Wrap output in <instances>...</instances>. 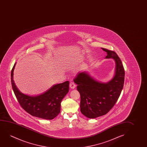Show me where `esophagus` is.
<instances>
[{
	"label": "esophagus",
	"mask_w": 147,
	"mask_h": 147,
	"mask_svg": "<svg viewBox=\"0 0 147 147\" xmlns=\"http://www.w3.org/2000/svg\"><path fill=\"white\" fill-rule=\"evenodd\" d=\"M69 86H70V88L71 89H74L76 87V85H75V84L73 82H70Z\"/></svg>",
	"instance_id": "34e87169"
}]
</instances>
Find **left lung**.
Wrapping results in <instances>:
<instances>
[{
    "label": "left lung",
    "mask_w": 147,
    "mask_h": 147,
    "mask_svg": "<svg viewBox=\"0 0 147 147\" xmlns=\"http://www.w3.org/2000/svg\"><path fill=\"white\" fill-rule=\"evenodd\" d=\"M107 53L105 58L113 59L115 62V75L107 82H101L83 71L79 73L74 80L80 94V111L89 119H94L109 113L115 105L123 87L125 70L121 59L113 51L102 48Z\"/></svg>",
    "instance_id": "obj_1"
}]
</instances>
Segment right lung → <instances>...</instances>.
<instances>
[{
  "instance_id": "add662e5",
  "label": "right lung",
  "mask_w": 147,
  "mask_h": 147,
  "mask_svg": "<svg viewBox=\"0 0 147 147\" xmlns=\"http://www.w3.org/2000/svg\"><path fill=\"white\" fill-rule=\"evenodd\" d=\"M14 64L11 72L12 89L22 109L34 117L51 120L60 113L61 102L69 91V82L54 85L42 94L36 96L24 94L20 92L13 80Z\"/></svg>"
}]
</instances>
